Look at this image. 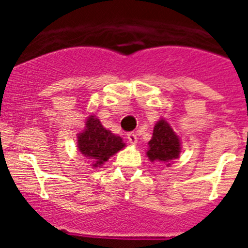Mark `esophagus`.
<instances>
[{
  "label": "esophagus",
  "instance_id": "esophagus-1",
  "mask_svg": "<svg viewBox=\"0 0 248 248\" xmlns=\"http://www.w3.org/2000/svg\"><path fill=\"white\" fill-rule=\"evenodd\" d=\"M126 138H128L129 143L133 144V145L138 143V137H137V134H134V133H129V134L126 135Z\"/></svg>",
  "mask_w": 248,
  "mask_h": 248
}]
</instances>
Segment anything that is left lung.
I'll return each instance as SVG.
<instances>
[{
	"mask_svg": "<svg viewBox=\"0 0 248 248\" xmlns=\"http://www.w3.org/2000/svg\"><path fill=\"white\" fill-rule=\"evenodd\" d=\"M149 149L146 151L150 161L165 163L170 165V161L177 159L181 153L180 138L165 119H160L155 124L153 138L149 141Z\"/></svg>",
	"mask_w": 248,
	"mask_h": 248,
	"instance_id": "1",
	"label": "left lung"
}]
</instances>
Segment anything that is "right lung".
I'll list each match as a JSON object with an SVG mask.
<instances>
[{"label":"right lung","mask_w":248,"mask_h":248,"mask_svg":"<svg viewBox=\"0 0 248 248\" xmlns=\"http://www.w3.org/2000/svg\"><path fill=\"white\" fill-rule=\"evenodd\" d=\"M124 146L125 143H123L122 138L105 129L94 115L87 119L84 130L78 134V150L94 168L103 165Z\"/></svg>","instance_id":"right-lung-1"}]
</instances>
